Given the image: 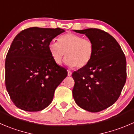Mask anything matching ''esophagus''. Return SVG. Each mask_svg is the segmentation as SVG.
<instances>
[{
    "label": "esophagus",
    "mask_w": 134,
    "mask_h": 134,
    "mask_svg": "<svg viewBox=\"0 0 134 134\" xmlns=\"http://www.w3.org/2000/svg\"><path fill=\"white\" fill-rule=\"evenodd\" d=\"M71 75H72V72L71 71H69V70H67V75L69 76H71Z\"/></svg>",
    "instance_id": "34e87169"
}]
</instances>
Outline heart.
Listing matches in <instances>:
<instances>
[{
	"label": "heart",
	"instance_id": "b5f03b06",
	"mask_svg": "<svg viewBox=\"0 0 134 134\" xmlns=\"http://www.w3.org/2000/svg\"><path fill=\"white\" fill-rule=\"evenodd\" d=\"M48 51L56 64L62 63L65 54V63L67 66L82 68L90 62L94 46L88 38L73 33H66L58 38V42L52 41L49 43Z\"/></svg>",
	"mask_w": 134,
	"mask_h": 134
}]
</instances>
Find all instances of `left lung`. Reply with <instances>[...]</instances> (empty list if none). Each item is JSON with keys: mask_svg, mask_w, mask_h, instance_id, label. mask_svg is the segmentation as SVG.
Masks as SVG:
<instances>
[{"mask_svg": "<svg viewBox=\"0 0 134 134\" xmlns=\"http://www.w3.org/2000/svg\"><path fill=\"white\" fill-rule=\"evenodd\" d=\"M93 42L90 62L72 72V96L76 104L92 113L99 112L116 102L126 80V60L117 41L105 31L91 28L74 30Z\"/></svg>", "mask_w": 134, "mask_h": 134, "instance_id": "obj_1", "label": "left lung"}]
</instances>
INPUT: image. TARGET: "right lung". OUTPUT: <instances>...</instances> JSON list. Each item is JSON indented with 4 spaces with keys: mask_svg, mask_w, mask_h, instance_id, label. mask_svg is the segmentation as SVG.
<instances>
[{
    "mask_svg": "<svg viewBox=\"0 0 134 134\" xmlns=\"http://www.w3.org/2000/svg\"><path fill=\"white\" fill-rule=\"evenodd\" d=\"M64 30L30 27L14 38L5 61V84L17 107L35 112L52 102L57 87L67 71L55 63L48 44Z\"/></svg>",
    "mask_w": 134,
    "mask_h": 134,
    "instance_id": "add662e5",
    "label": "right lung"
}]
</instances>
